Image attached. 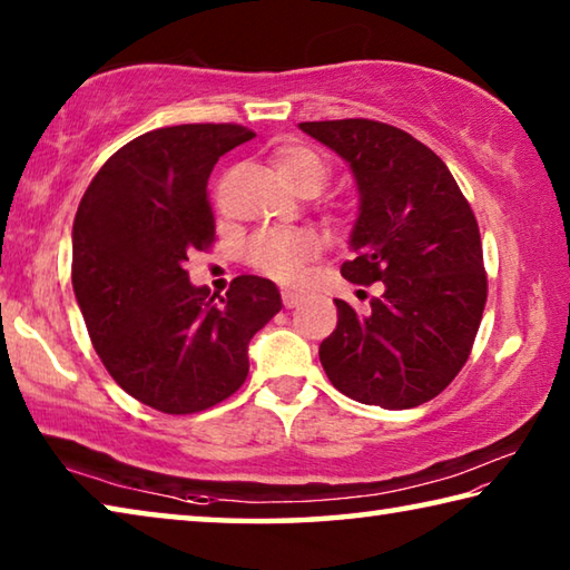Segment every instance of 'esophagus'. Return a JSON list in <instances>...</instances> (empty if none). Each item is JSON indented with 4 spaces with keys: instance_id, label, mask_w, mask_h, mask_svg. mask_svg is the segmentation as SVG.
Segmentation results:
<instances>
[{
    "instance_id": "esophagus-1",
    "label": "esophagus",
    "mask_w": 570,
    "mask_h": 570,
    "mask_svg": "<svg viewBox=\"0 0 570 570\" xmlns=\"http://www.w3.org/2000/svg\"><path fill=\"white\" fill-rule=\"evenodd\" d=\"M282 298H284V306H286V308H294V306L302 304V294L288 292V288H284V292H282Z\"/></svg>"
}]
</instances>
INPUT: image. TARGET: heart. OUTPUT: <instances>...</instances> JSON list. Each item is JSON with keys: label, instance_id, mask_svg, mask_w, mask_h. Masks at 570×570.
Returning a JSON list of instances; mask_svg holds the SVG:
<instances>
[{"label": "heart", "instance_id": "b5f03b06", "mask_svg": "<svg viewBox=\"0 0 570 570\" xmlns=\"http://www.w3.org/2000/svg\"><path fill=\"white\" fill-rule=\"evenodd\" d=\"M276 178L294 193H320L330 178V163L308 146H282L272 156ZM316 254L312 236L302 230H266L248 244L246 258L258 272L292 284L304 274L308 258Z\"/></svg>", "mask_w": 570, "mask_h": 570}]
</instances>
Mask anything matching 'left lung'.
Masks as SVG:
<instances>
[{"mask_svg":"<svg viewBox=\"0 0 570 570\" xmlns=\"http://www.w3.org/2000/svg\"><path fill=\"white\" fill-rule=\"evenodd\" d=\"M298 130L352 170L360 206L342 276L380 282L370 314L334 298L326 377L362 404L417 407L455 380L475 342L488 298L478 220L445 163L410 132L360 118Z\"/></svg>","mask_w":570,"mask_h":570,"instance_id":"left-lung-1","label":"left lung"}]
</instances>
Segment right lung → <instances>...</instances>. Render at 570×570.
I'll return each instance as SVG.
<instances>
[{
  "label": "right lung",
  "mask_w": 570,
  "mask_h": 570,
  "mask_svg": "<svg viewBox=\"0 0 570 570\" xmlns=\"http://www.w3.org/2000/svg\"><path fill=\"white\" fill-rule=\"evenodd\" d=\"M250 138L228 122L150 130L105 163L77 208V306L110 377L153 410L190 414L230 397L248 342L282 308L268 278L238 276L216 298L183 268L214 240L210 170Z\"/></svg>",
  "instance_id": "1"
}]
</instances>
